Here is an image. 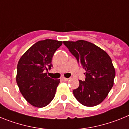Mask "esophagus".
<instances>
[{
    "label": "esophagus",
    "instance_id": "34e87169",
    "mask_svg": "<svg viewBox=\"0 0 129 129\" xmlns=\"http://www.w3.org/2000/svg\"><path fill=\"white\" fill-rule=\"evenodd\" d=\"M61 80H63V81H67V80H68V78H65V77H61Z\"/></svg>",
    "mask_w": 129,
    "mask_h": 129
}]
</instances>
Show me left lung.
<instances>
[{
    "label": "left lung",
    "mask_w": 129,
    "mask_h": 129,
    "mask_svg": "<svg viewBox=\"0 0 129 129\" xmlns=\"http://www.w3.org/2000/svg\"><path fill=\"white\" fill-rule=\"evenodd\" d=\"M78 64L85 69L84 81L74 89V96L86 106L100 104L108 95L114 85L116 72L108 54L95 45L84 40L63 41Z\"/></svg>",
    "instance_id": "1"
}]
</instances>
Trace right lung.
Segmentation results:
<instances>
[{"mask_svg": "<svg viewBox=\"0 0 129 129\" xmlns=\"http://www.w3.org/2000/svg\"><path fill=\"white\" fill-rule=\"evenodd\" d=\"M61 45L62 41L49 39L38 41L18 62L17 84L21 94L32 106L44 107L55 96L60 79L47 77L45 71L51 69L54 54Z\"/></svg>", "mask_w": 129, "mask_h": 129, "instance_id": "add662e5", "label": "right lung"}]
</instances>
